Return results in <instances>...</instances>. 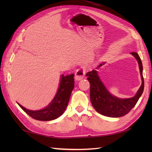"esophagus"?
I'll return each instance as SVG.
<instances>
[{
  "mask_svg": "<svg viewBox=\"0 0 152 152\" xmlns=\"http://www.w3.org/2000/svg\"><path fill=\"white\" fill-rule=\"evenodd\" d=\"M86 74V70L83 68H80L77 69L75 73V78L76 80H80L83 78Z\"/></svg>",
  "mask_w": 152,
  "mask_h": 152,
  "instance_id": "1",
  "label": "esophagus"
}]
</instances>
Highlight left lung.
<instances>
[{
    "instance_id": "1",
    "label": "left lung",
    "mask_w": 152,
    "mask_h": 152,
    "mask_svg": "<svg viewBox=\"0 0 152 152\" xmlns=\"http://www.w3.org/2000/svg\"><path fill=\"white\" fill-rule=\"evenodd\" d=\"M131 54L136 58L139 64L140 72L142 83L137 94L129 99H119L112 95L106 89L104 84L97 75V72L93 70L86 74L87 79L90 83V99L93 107L102 115L111 118L121 117L128 114L136 105L138 99L144 91V83L142 75V63L138 54L131 52ZM102 66V64L98 66Z\"/></svg>"
}]
</instances>
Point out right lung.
I'll return each mask as SVG.
<instances>
[{
  "instance_id": "right-lung-1",
  "label": "right lung",
  "mask_w": 152,
  "mask_h": 152,
  "mask_svg": "<svg viewBox=\"0 0 152 152\" xmlns=\"http://www.w3.org/2000/svg\"><path fill=\"white\" fill-rule=\"evenodd\" d=\"M74 74L66 76L62 75L57 94L46 108L40 110L33 111L25 108L19 104V106L28 115L37 120L50 121L59 118L63 114L69 103L74 87Z\"/></svg>"
}]
</instances>
